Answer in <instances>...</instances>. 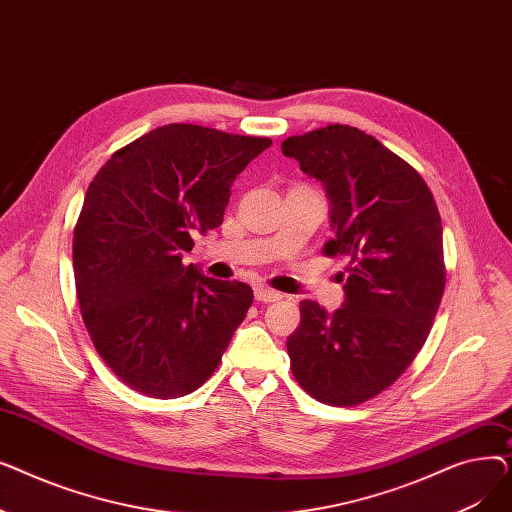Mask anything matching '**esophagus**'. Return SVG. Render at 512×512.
Returning <instances> with one entry per match:
<instances>
[{"label":"esophagus","instance_id":"obj_1","mask_svg":"<svg viewBox=\"0 0 512 512\" xmlns=\"http://www.w3.org/2000/svg\"><path fill=\"white\" fill-rule=\"evenodd\" d=\"M255 299H257L259 303H276V301L282 299V294H280L278 290L267 288V286H257V288H255Z\"/></svg>","mask_w":512,"mask_h":512}]
</instances>
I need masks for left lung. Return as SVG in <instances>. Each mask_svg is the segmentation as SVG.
I'll return each instance as SVG.
<instances>
[{
  "mask_svg": "<svg viewBox=\"0 0 512 512\" xmlns=\"http://www.w3.org/2000/svg\"><path fill=\"white\" fill-rule=\"evenodd\" d=\"M282 153L326 188L324 253L351 259L340 309L301 303L286 340L292 375L319 402L361 405L400 378L432 330L446 284L440 213L407 161L359 128L288 137Z\"/></svg>",
  "mask_w": 512,
  "mask_h": 512,
  "instance_id": "8db88e82",
  "label": "left lung"
}]
</instances>
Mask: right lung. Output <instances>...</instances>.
<instances>
[{
    "instance_id": "obj_1",
    "label": "right lung",
    "mask_w": 512,
    "mask_h": 512,
    "mask_svg": "<svg viewBox=\"0 0 512 512\" xmlns=\"http://www.w3.org/2000/svg\"><path fill=\"white\" fill-rule=\"evenodd\" d=\"M270 139L159 126L97 172L74 228L80 313L101 359L151 398L195 392L245 319L249 284L203 276L182 257L218 228L230 186Z\"/></svg>"
}]
</instances>
